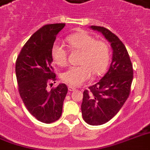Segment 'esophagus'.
I'll return each instance as SVG.
<instances>
[{
	"instance_id": "34e87169",
	"label": "esophagus",
	"mask_w": 150,
	"mask_h": 150,
	"mask_svg": "<svg viewBox=\"0 0 150 150\" xmlns=\"http://www.w3.org/2000/svg\"><path fill=\"white\" fill-rule=\"evenodd\" d=\"M68 90L69 91H74V90H76V88L75 87V86H68Z\"/></svg>"
}]
</instances>
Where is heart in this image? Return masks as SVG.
Returning <instances> with one entry per match:
<instances>
[{
	"label": "heart",
	"mask_w": 150,
	"mask_h": 150,
	"mask_svg": "<svg viewBox=\"0 0 150 150\" xmlns=\"http://www.w3.org/2000/svg\"><path fill=\"white\" fill-rule=\"evenodd\" d=\"M71 50L82 51L79 66L67 68L61 74V79L71 86L81 85L94 76L105 73L110 61V48L106 42L97 40L86 32H80L68 35L66 38ZM51 57L53 62L63 67L67 63V51L64 46L54 43L51 48Z\"/></svg>",
	"instance_id": "1"
}]
</instances>
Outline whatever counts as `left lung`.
<instances>
[{
    "label": "left lung",
    "instance_id": "1",
    "mask_svg": "<svg viewBox=\"0 0 150 150\" xmlns=\"http://www.w3.org/2000/svg\"><path fill=\"white\" fill-rule=\"evenodd\" d=\"M111 43L112 61L108 72L83 92V120L90 125H101L116 116L127 100L133 80V66L125 45L116 34L103 27L91 26Z\"/></svg>",
    "mask_w": 150,
    "mask_h": 150
}]
</instances>
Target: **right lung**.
Returning a JSON list of instances; mask_svg holds the SVG:
<instances>
[{
	"label": "right lung",
	"instance_id": "right-lung-1",
	"mask_svg": "<svg viewBox=\"0 0 150 150\" xmlns=\"http://www.w3.org/2000/svg\"><path fill=\"white\" fill-rule=\"evenodd\" d=\"M64 26L65 23H53L41 27L25 43L16 61L18 90L23 102L32 116L45 123L60 119L67 93L64 83L47 90L49 83L57 79L51 48Z\"/></svg>",
	"mask_w": 150,
	"mask_h": 150
}]
</instances>
